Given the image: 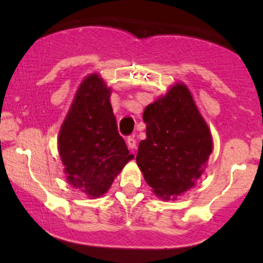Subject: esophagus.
Masks as SVG:
<instances>
[{"label":"esophagus","mask_w":263,"mask_h":263,"mask_svg":"<svg viewBox=\"0 0 263 263\" xmlns=\"http://www.w3.org/2000/svg\"><path fill=\"white\" fill-rule=\"evenodd\" d=\"M127 146L129 147V148H132V149L136 148V140H135V137H131V136H129V137H127Z\"/></svg>","instance_id":"esophagus-1"}]
</instances>
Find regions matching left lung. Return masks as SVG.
Instances as JSON below:
<instances>
[{
  "mask_svg": "<svg viewBox=\"0 0 263 263\" xmlns=\"http://www.w3.org/2000/svg\"><path fill=\"white\" fill-rule=\"evenodd\" d=\"M146 140L136 157L144 180L170 199L192 188L203 173L213 143L188 87L177 84L143 112Z\"/></svg>",
  "mask_w": 263,
  "mask_h": 263,
  "instance_id": "left-lung-1",
  "label": "left lung"
}]
</instances>
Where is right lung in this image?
Returning <instances> with one entry per match:
<instances>
[{
    "label": "right lung",
    "instance_id": "1",
    "mask_svg": "<svg viewBox=\"0 0 263 263\" xmlns=\"http://www.w3.org/2000/svg\"><path fill=\"white\" fill-rule=\"evenodd\" d=\"M110 95L98 74L89 75L59 132L58 147L66 179L92 198L106 193L117 173L134 158L117 131Z\"/></svg>",
    "mask_w": 263,
    "mask_h": 263
}]
</instances>
